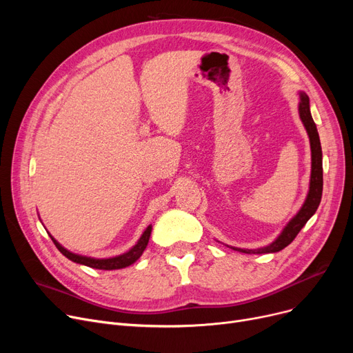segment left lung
Listing matches in <instances>:
<instances>
[{"mask_svg": "<svg viewBox=\"0 0 353 353\" xmlns=\"http://www.w3.org/2000/svg\"><path fill=\"white\" fill-rule=\"evenodd\" d=\"M299 116L301 120L306 128L309 140H310V150H312V173H310V186L307 197L303 203L302 209L298 212L281 236L277 237L273 243H270L266 248H259V249H239L232 248L237 252L242 253H253V254H262V253H276L282 249H285L288 245H290L294 237L302 230V228L306 225V221L314 214L318 210L319 203L322 199V190H323V169H322V147L319 140V133L316 124H314L312 114H310V107H309V97L305 92H301V101H299Z\"/></svg>", "mask_w": 353, "mask_h": 353, "instance_id": "1", "label": "left lung"}]
</instances>
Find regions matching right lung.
I'll list each match as a JSON object with an SVG mask.
<instances>
[{
	"label": "right lung",
	"mask_w": 353,
	"mask_h": 353,
	"mask_svg": "<svg viewBox=\"0 0 353 353\" xmlns=\"http://www.w3.org/2000/svg\"><path fill=\"white\" fill-rule=\"evenodd\" d=\"M150 234H152V225L148 226L144 233L141 234V237L139 239V242L130 249L128 252L120 254V256H116V257H108V259H94V257H87V256H81V254H76L72 253L67 249H64L57 240H55L51 234V240L54 242L55 248H57L67 259H70V261L76 262V263H80V265H84V266H88V268H92V269H101V270H113V269H123V268H127L130 265H133L137 259L143 254L147 243H148V239H150Z\"/></svg>",
	"instance_id": "obj_1"
}]
</instances>
